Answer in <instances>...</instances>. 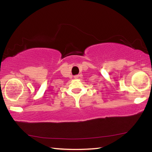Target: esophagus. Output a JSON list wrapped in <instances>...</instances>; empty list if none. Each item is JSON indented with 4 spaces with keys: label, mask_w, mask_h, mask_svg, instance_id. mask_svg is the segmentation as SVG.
<instances>
[{
    "label": "esophagus",
    "mask_w": 152,
    "mask_h": 152,
    "mask_svg": "<svg viewBox=\"0 0 152 152\" xmlns=\"http://www.w3.org/2000/svg\"><path fill=\"white\" fill-rule=\"evenodd\" d=\"M78 77H79V76H78V75H75V76H74V78H75V79H77V78H78Z\"/></svg>",
    "instance_id": "esophagus-1"
}]
</instances>
